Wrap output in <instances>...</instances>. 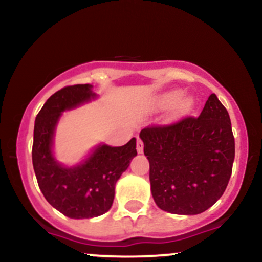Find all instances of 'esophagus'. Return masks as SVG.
Here are the masks:
<instances>
[{
	"label": "esophagus",
	"instance_id": "34e87169",
	"mask_svg": "<svg viewBox=\"0 0 262 262\" xmlns=\"http://www.w3.org/2000/svg\"><path fill=\"white\" fill-rule=\"evenodd\" d=\"M143 148H144L143 142L141 141V138H137V152L142 153L143 152Z\"/></svg>",
	"mask_w": 262,
	"mask_h": 262
}]
</instances>
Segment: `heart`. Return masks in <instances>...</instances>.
Segmentation results:
<instances>
[{
    "label": "heart",
    "mask_w": 262,
    "mask_h": 262,
    "mask_svg": "<svg viewBox=\"0 0 262 262\" xmlns=\"http://www.w3.org/2000/svg\"><path fill=\"white\" fill-rule=\"evenodd\" d=\"M179 97H180V92L179 91L168 92V94H165L163 96L160 97L158 105L166 106V105H170L176 101V104L173 105L172 107V113L173 114H181V113L186 112V110L189 109L190 105H191V101H190V99H187V97H182V99H179Z\"/></svg>",
    "instance_id": "obj_1"
}]
</instances>
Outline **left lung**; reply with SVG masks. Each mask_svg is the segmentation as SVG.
Instances as JSON below:
<instances>
[{"label": "left lung", "instance_id": "1", "mask_svg": "<svg viewBox=\"0 0 262 262\" xmlns=\"http://www.w3.org/2000/svg\"><path fill=\"white\" fill-rule=\"evenodd\" d=\"M139 137L160 209L194 215L223 195L234 161V137L228 112L215 94L208 97L199 116L146 126Z\"/></svg>", "mask_w": 262, "mask_h": 262}]
</instances>
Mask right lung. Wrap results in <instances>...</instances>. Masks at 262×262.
Instances as JSON below:
<instances>
[{"mask_svg": "<svg viewBox=\"0 0 262 262\" xmlns=\"http://www.w3.org/2000/svg\"><path fill=\"white\" fill-rule=\"evenodd\" d=\"M91 84L63 87L47 100L34 125L33 166L44 198L68 218H94L112 208L115 184L137 156L136 138L121 147L100 144L86 161L64 167L52 153L55 125L66 110L96 96Z\"/></svg>", "mask_w": 262, "mask_h": 262, "instance_id": "1", "label": "right lung"}]
</instances>
